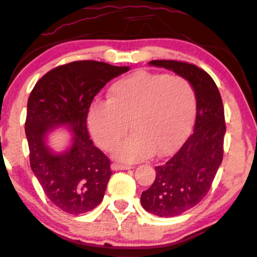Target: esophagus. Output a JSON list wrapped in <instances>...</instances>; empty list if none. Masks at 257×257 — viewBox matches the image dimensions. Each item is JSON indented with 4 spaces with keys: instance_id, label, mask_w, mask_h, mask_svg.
I'll return each instance as SVG.
<instances>
[{
    "instance_id": "34e87169",
    "label": "esophagus",
    "mask_w": 257,
    "mask_h": 257,
    "mask_svg": "<svg viewBox=\"0 0 257 257\" xmlns=\"http://www.w3.org/2000/svg\"><path fill=\"white\" fill-rule=\"evenodd\" d=\"M112 169L113 170H129V169H133V167L129 166V165H123V164L114 163V164H112Z\"/></svg>"
}]
</instances>
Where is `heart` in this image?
<instances>
[{"mask_svg":"<svg viewBox=\"0 0 257 257\" xmlns=\"http://www.w3.org/2000/svg\"><path fill=\"white\" fill-rule=\"evenodd\" d=\"M196 110L192 83L178 75L139 70L115 81L108 101H96L88 112V128L102 149L110 151L125 137L131 123L135 134L115 148V158L139 161L169 154L190 131Z\"/></svg>","mask_w":257,"mask_h":257,"instance_id":"obj_1","label":"heart"}]
</instances>
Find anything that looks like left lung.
<instances>
[{
    "label": "left lung",
    "instance_id": "left-lung-1",
    "mask_svg": "<svg viewBox=\"0 0 257 257\" xmlns=\"http://www.w3.org/2000/svg\"><path fill=\"white\" fill-rule=\"evenodd\" d=\"M149 64L186 77L192 83L197 99L193 132L172 158L155 167L153 185L140 197L147 212L171 218L197 206L212 187L223 161L224 107L214 80L201 67L180 60H153Z\"/></svg>",
    "mask_w": 257,
    "mask_h": 257
}]
</instances>
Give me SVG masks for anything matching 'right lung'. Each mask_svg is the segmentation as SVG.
I'll list each match as a JSON object with an SVG mask.
<instances>
[{"label": "right lung", "instance_id": "right-lung-1", "mask_svg": "<svg viewBox=\"0 0 257 257\" xmlns=\"http://www.w3.org/2000/svg\"><path fill=\"white\" fill-rule=\"evenodd\" d=\"M128 70L102 61H72L48 71L29 94L24 124L29 163L45 196L69 214L90 212L103 199L110 160L90 139L87 115L94 96ZM56 125H67L75 134L64 156H54L44 144L45 133Z\"/></svg>", "mask_w": 257, "mask_h": 257}]
</instances>
